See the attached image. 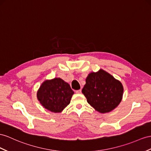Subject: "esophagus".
<instances>
[{"mask_svg": "<svg viewBox=\"0 0 151 151\" xmlns=\"http://www.w3.org/2000/svg\"><path fill=\"white\" fill-rule=\"evenodd\" d=\"M81 92H82V90H81V89L76 91V93H77V94H80Z\"/></svg>", "mask_w": 151, "mask_h": 151, "instance_id": "34e87169", "label": "esophagus"}]
</instances>
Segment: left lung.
<instances>
[{
	"label": "left lung",
	"mask_w": 151,
	"mask_h": 151,
	"mask_svg": "<svg viewBox=\"0 0 151 151\" xmlns=\"http://www.w3.org/2000/svg\"><path fill=\"white\" fill-rule=\"evenodd\" d=\"M82 93L88 103L101 114L110 112L121 103L124 88L120 81L100 69L88 74Z\"/></svg>",
	"instance_id": "8db88e82"
}]
</instances>
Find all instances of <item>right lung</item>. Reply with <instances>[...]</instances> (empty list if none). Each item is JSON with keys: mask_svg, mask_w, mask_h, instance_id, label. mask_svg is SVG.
I'll return each mask as SVG.
<instances>
[{"mask_svg": "<svg viewBox=\"0 0 151 151\" xmlns=\"http://www.w3.org/2000/svg\"><path fill=\"white\" fill-rule=\"evenodd\" d=\"M74 92L60 78L46 80L37 91V98L42 106L54 113L63 111L69 103Z\"/></svg>", "mask_w": 151, "mask_h": 151, "instance_id": "obj_1", "label": "right lung"}]
</instances>
